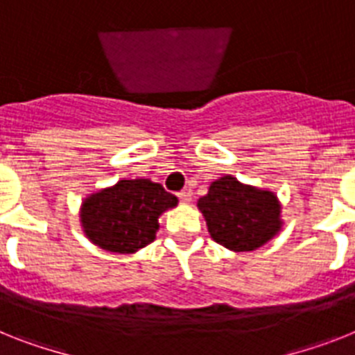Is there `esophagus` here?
<instances>
[{"label": "esophagus", "instance_id": "1", "mask_svg": "<svg viewBox=\"0 0 355 355\" xmlns=\"http://www.w3.org/2000/svg\"><path fill=\"white\" fill-rule=\"evenodd\" d=\"M178 198H180L183 203H190V201H192V192H190V190H183V192L178 194Z\"/></svg>", "mask_w": 355, "mask_h": 355}]
</instances>
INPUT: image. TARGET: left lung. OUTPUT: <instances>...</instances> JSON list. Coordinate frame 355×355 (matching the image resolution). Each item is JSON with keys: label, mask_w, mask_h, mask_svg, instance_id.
Here are the masks:
<instances>
[{"label": "left lung", "mask_w": 355, "mask_h": 355, "mask_svg": "<svg viewBox=\"0 0 355 355\" xmlns=\"http://www.w3.org/2000/svg\"><path fill=\"white\" fill-rule=\"evenodd\" d=\"M198 209L214 241L234 252L263 247L283 227L277 196L239 183L232 175L212 181L209 194L199 198Z\"/></svg>", "instance_id": "left-lung-1"}]
</instances>
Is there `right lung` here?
Instances as JSON below:
<instances>
[{
  "label": "right lung",
  "instance_id": "right-lung-1",
  "mask_svg": "<svg viewBox=\"0 0 355 355\" xmlns=\"http://www.w3.org/2000/svg\"><path fill=\"white\" fill-rule=\"evenodd\" d=\"M178 198L150 180H121L85 199L79 221L94 245L116 254H134L156 239L157 219Z\"/></svg>",
  "mask_w": 355,
  "mask_h": 355
}]
</instances>
